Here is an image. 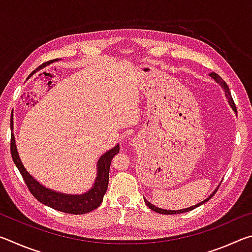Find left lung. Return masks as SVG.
<instances>
[{"instance_id": "obj_1", "label": "left lung", "mask_w": 252, "mask_h": 252, "mask_svg": "<svg viewBox=\"0 0 252 252\" xmlns=\"http://www.w3.org/2000/svg\"><path fill=\"white\" fill-rule=\"evenodd\" d=\"M210 76L211 78H213L215 79L217 82H218L221 87L223 88V90H224V92H225V96H227V99H228V101H229V103H230V105L232 106V109L236 111L237 110V108H236V104H234V101H233V99H232V96H231V93H230V90H229V87H228V84L224 82L223 81V79L221 78V76L219 75V74H217L216 72H211L210 73ZM217 191H218V189H216L215 190V192H213L210 197L209 198H207L206 200H204V201H202V202H200V203H198V204H195V206H193V207H190V208H187V209H182V210H164V209H161V208H158V207H156V206H153L152 203H150L149 201H147L146 199H144V202H146V204L147 206L151 209V210H153V211H156V212H158V213H162V215H177V213H183V212H188V211H191V210H193V209H195L197 207H199V206H201L202 203H204V202H207L209 199H211L213 195H215V193L217 192Z\"/></svg>"}]
</instances>
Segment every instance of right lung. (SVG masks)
<instances>
[{
  "mask_svg": "<svg viewBox=\"0 0 252 252\" xmlns=\"http://www.w3.org/2000/svg\"><path fill=\"white\" fill-rule=\"evenodd\" d=\"M54 61H57V60H54ZM48 63H50V61ZM48 63H46V64H48ZM42 65L44 66V64ZM12 123L13 122L11 121V125ZM10 146L12 159H13L15 165L18 167L21 173V176L23 178L25 185H27L30 192L34 195V198L41 203L45 204V206L53 208L58 211L71 213V215H83V213H88L94 210V209H96L102 203L103 195L106 192V189H108L109 185V171L111 160H112V158L118 155L119 151H120V147L116 146L100 158L99 162H97V176L91 190H89L87 193L83 194L71 195L46 189V188L40 185L36 180H34L31 177V174L27 172V170L23 167L22 162H21L20 157L18 155L13 133H11Z\"/></svg>",
  "mask_w": 252,
  "mask_h": 252,
  "instance_id": "1",
  "label": "right lung"
}]
</instances>
